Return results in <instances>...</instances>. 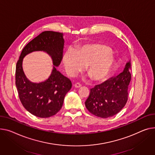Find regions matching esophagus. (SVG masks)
I'll list each match as a JSON object with an SVG mask.
<instances>
[{"instance_id":"1","label":"esophagus","mask_w":155,"mask_h":155,"mask_svg":"<svg viewBox=\"0 0 155 155\" xmlns=\"http://www.w3.org/2000/svg\"><path fill=\"white\" fill-rule=\"evenodd\" d=\"M74 87H75V88H79V87H81V84H79V83H76V84H74Z\"/></svg>"}]
</instances>
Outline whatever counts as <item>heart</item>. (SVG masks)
Wrapping results in <instances>:
<instances>
[{
    "instance_id": "heart-1",
    "label": "heart",
    "mask_w": 155,
    "mask_h": 155,
    "mask_svg": "<svg viewBox=\"0 0 155 155\" xmlns=\"http://www.w3.org/2000/svg\"><path fill=\"white\" fill-rule=\"evenodd\" d=\"M111 48L104 44H90L78 47L75 51H65L63 61L67 74L73 76L86 65V71L93 81H101L108 75L114 64Z\"/></svg>"
}]
</instances>
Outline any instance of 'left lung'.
Listing matches in <instances>:
<instances>
[{"mask_svg":"<svg viewBox=\"0 0 155 155\" xmlns=\"http://www.w3.org/2000/svg\"><path fill=\"white\" fill-rule=\"evenodd\" d=\"M131 61L122 73L90 89L85 104L91 114L107 118L114 116L125 107L131 80Z\"/></svg>","mask_w":155,"mask_h":155,"instance_id":"left-lung-1","label":"left lung"}]
</instances>
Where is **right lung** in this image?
<instances>
[{"mask_svg": "<svg viewBox=\"0 0 155 155\" xmlns=\"http://www.w3.org/2000/svg\"><path fill=\"white\" fill-rule=\"evenodd\" d=\"M64 39L63 33L44 31L23 48L15 69V85L19 99L31 114L40 118L55 115L63 105L67 93L71 88L69 78L57 70L62 59ZM34 51H44L53 58L54 66L49 78L36 84L26 78L22 68L23 57Z\"/></svg>", "mask_w": 155, "mask_h": 155, "instance_id": "add662e5", "label": "right lung"}]
</instances>
